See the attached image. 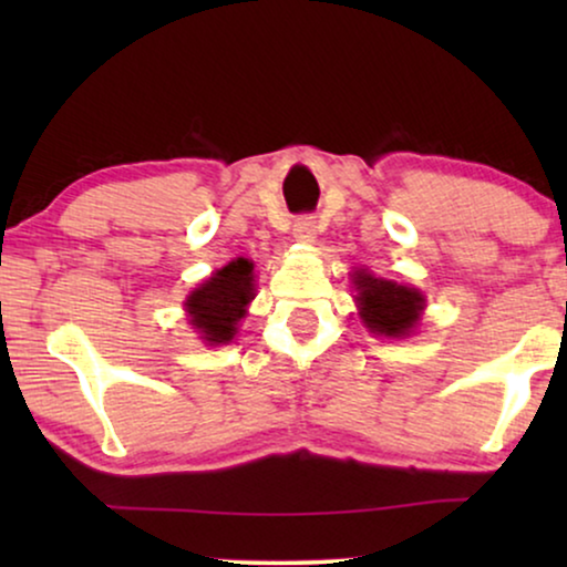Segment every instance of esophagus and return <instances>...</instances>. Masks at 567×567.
Segmentation results:
<instances>
[{"label": "esophagus", "instance_id": "obj_1", "mask_svg": "<svg viewBox=\"0 0 567 567\" xmlns=\"http://www.w3.org/2000/svg\"><path fill=\"white\" fill-rule=\"evenodd\" d=\"M315 235H317L315 216H301V219H297V224H293V237H297L299 243H312Z\"/></svg>", "mask_w": 567, "mask_h": 567}]
</instances>
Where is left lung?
Masks as SVG:
<instances>
[{
  "label": "left lung",
  "instance_id": "8db88e82",
  "mask_svg": "<svg viewBox=\"0 0 567 567\" xmlns=\"http://www.w3.org/2000/svg\"><path fill=\"white\" fill-rule=\"evenodd\" d=\"M355 289L361 301V320L379 336H405L415 328L423 309L421 291L379 281L363 270H355Z\"/></svg>",
  "mask_w": 567,
  "mask_h": 567
}]
</instances>
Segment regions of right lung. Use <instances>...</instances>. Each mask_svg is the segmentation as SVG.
Returning <instances> with one entry per match:
<instances>
[{"mask_svg": "<svg viewBox=\"0 0 567 567\" xmlns=\"http://www.w3.org/2000/svg\"><path fill=\"white\" fill-rule=\"evenodd\" d=\"M252 262L245 258L231 260L212 281H206L185 301L193 324L204 332L208 343H229L237 332V322L245 317L247 301L252 299Z\"/></svg>", "mask_w": 567, "mask_h": 567, "instance_id": "add662e5", "label": "right lung"}]
</instances>
